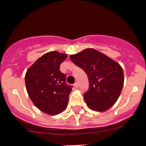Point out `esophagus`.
<instances>
[{"mask_svg": "<svg viewBox=\"0 0 146 146\" xmlns=\"http://www.w3.org/2000/svg\"><path fill=\"white\" fill-rule=\"evenodd\" d=\"M74 86L76 88H78V86H79V84H78V82H76L74 84Z\"/></svg>", "mask_w": 146, "mask_h": 146, "instance_id": "1", "label": "esophagus"}]
</instances>
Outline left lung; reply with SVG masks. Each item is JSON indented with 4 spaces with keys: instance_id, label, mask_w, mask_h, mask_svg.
<instances>
[{
    "instance_id": "left-lung-1",
    "label": "left lung",
    "mask_w": 146,
    "mask_h": 146,
    "mask_svg": "<svg viewBox=\"0 0 146 146\" xmlns=\"http://www.w3.org/2000/svg\"><path fill=\"white\" fill-rule=\"evenodd\" d=\"M77 66L87 75L89 89L84 94L91 110L105 111L117 101L124 83L123 70L119 64L93 48L70 56Z\"/></svg>"
}]
</instances>
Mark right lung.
<instances>
[{
	"label": "right lung",
	"instance_id": "right-lung-1",
	"mask_svg": "<svg viewBox=\"0 0 146 146\" xmlns=\"http://www.w3.org/2000/svg\"><path fill=\"white\" fill-rule=\"evenodd\" d=\"M67 55L51 51L41 56L27 70L25 86L29 97L41 111L56 115L66 108L73 86L66 82V76L60 64Z\"/></svg>",
	"mask_w": 146,
	"mask_h": 146
}]
</instances>
